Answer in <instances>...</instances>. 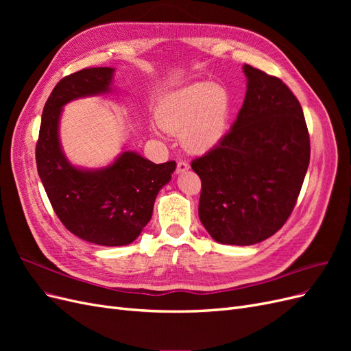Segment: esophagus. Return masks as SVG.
Returning <instances> with one entry per match:
<instances>
[{
	"label": "esophagus",
	"instance_id": "34e87169",
	"mask_svg": "<svg viewBox=\"0 0 351 351\" xmlns=\"http://www.w3.org/2000/svg\"><path fill=\"white\" fill-rule=\"evenodd\" d=\"M189 168H190V165H189L186 161H178V162H177L176 171H177V174H183V173L187 171Z\"/></svg>",
	"mask_w": 351,
	"mask_h": 351
}]
</instances>
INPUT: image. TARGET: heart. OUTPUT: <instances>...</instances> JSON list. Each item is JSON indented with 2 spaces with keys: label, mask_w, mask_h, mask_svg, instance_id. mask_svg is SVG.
I'll return each mask as SVG.
<instances>
[{
  "label": "heart",
  "mask_w": 351,
  "mask_h": 351,
  "mask_svg": "<svg viewBox=\"0 0 351 351\" xmlns=\"http://www.w3.org/2000/svg\"><path fill=\"white\" fill-rule=\"evenodd\" d=\"M228 92L212 82H196L162 101L158 121L164 130L182 136L190 152H205L226 134L230 117Z\"/></svg>",
  "instance_id": "1"
}]
</instances>
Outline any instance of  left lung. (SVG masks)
Masks as SVG:
<instances>
[{"label": "left lung", "instance_id": "8db88e82", "mask_svg": "<svg viewBox=\"0 0 351 351\" xmlns=\"http://www.w3.org/2000/svg\"><path fill=\"white\" fill-rule=\"evenodd\" d=\"M247 90L230 132L192 161L202 180L199 218L222 244L250 246L289 219L309 167L300 102L281 79L249 64Z\"/></svg>", "mask_w": 351, "mask_h": 351}]
</instances>
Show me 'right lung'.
Instances as JSON below:
<instances>
[{
	"label": "right lung",
	"mask_w": 351,
	"mask_h": 351,
	"mask_svg": "<svg viewBox=\"0 0 351 351\" xmlns=\"http://www.w3.org/2000/svg\"><path fill=\"white\" fill-rule=\"evenodd\" d=\"M114 69L90 67L62 77L42 111L36 165L52 208L74 236L99 246H125L151 221L159 190L176 169V162L154 164L125 151L99 169H83L69 162L61 151L58 125L62 107L73 99L111 90Z\"/></svg>",
	"instance_id": "obj_1"
}]
</instances>
